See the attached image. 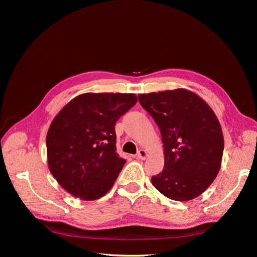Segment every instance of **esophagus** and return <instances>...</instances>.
<instances>
[{"mask_svg":"<svg viewBox=\"0 0 257 257\" xmlns=\"http://www.w3.org/2000/svg\"><path fill=\"white\" fill-rule=\"evenodd\" d=\"M147 155H148L147 151H146V150H144V149H141V150H139V151L137 152V154H136V158H137V159H139V160H146Z\"/></svg>","mask_w":257,"mask_h":257,"instance_id":"34e87169","label":"esophagus"}]
</instances>
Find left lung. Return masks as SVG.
Masks as SVG:
<instances>
[{
	"label": "left lung",
	"instance_id": "obj_1",
	"mask_svg": "<svg viewBox=\"0 0 257 257\" xmlns=\"http://www.w3.org/2000/svg\"><path fill=\"white\" fill-rule=\"evenodd\" d=\"M139 103L161 131L164 169L151 178L163 195L179 201L196 198L221 168L224 138L220 122L195 93L176 89L139 94Z\"/></svg>",
	"mask_w": 257,
	"mask_h": 257
}]
</instances>
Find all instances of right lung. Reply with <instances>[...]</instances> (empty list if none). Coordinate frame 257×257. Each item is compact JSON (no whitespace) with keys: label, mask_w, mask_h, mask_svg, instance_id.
Listing matches in <instances>:
<instances>
[{"label":"right lung","mask_w":257,"mask_h":257,"mask_svg":"<svg viewBox=\"0 0 257 257\" xmlns=\"http://www.w3.org/2000/svg\"><path fill=\"white\" fill-rule=\"evenodd\" d=\"M137 102L133 93H84L67 103L50 124L46 147L50 173L75 197L104 196L125 160L115 148V122Z\"/></svg>","instance_id":"add662e5"}]
</instances>
